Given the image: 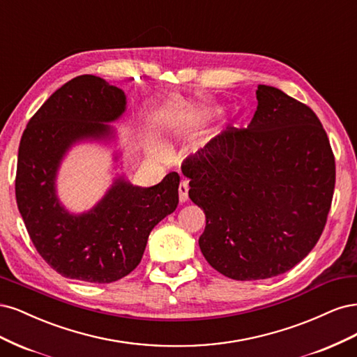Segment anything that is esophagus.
<instances>
[{
	"instance_id": "34e87169",
	"label": "esophagus",
	"mask_w": 357,
	"mask_h": 357,
	"mask_svg": "<svg viewBox=\"0 0 357 357\" xmlns=\"http://www.w3.org/2000/svg\"><path fill=\"white\" fill-rule=\"evenodd\" d=\"M188 199V182L182 181L179 183V203H185Z\"/></svg>"
}]
</instances>
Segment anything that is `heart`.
<instances>
[{
    "label": "heart",
    "mask_w": 357,
    "mask_h": 357,
    "mask_svg": "<svg viewBox=\"0 0 357 357\" xmlns=\"http://www.w3.org/2000/svg\"><path fill=\"white\" fill-rule=\"evenodd\" d=\"M209 144H211V137H204V139H202L197 145H195L194 151H195V153H200V151H203V149L208 148V146H209ZM153 151H154V153H157V154H160V153H162V148H160V145H154Z\"/></svg>",
    "instance_id": "obj_1"
}]
</instances>
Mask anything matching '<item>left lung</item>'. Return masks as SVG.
<instances>
[{
	"instance_id": "8db88e82",
	"label": "left lung",
	"mask_w": 357,
	"mask_h": 357,
	"mask_svg": "<svg viewBox=\"0 0 357 357\" xmlns=\"http://www.w3.org/2000/svg\"><path fill=\"white\" fill-rule=\"evenodd\" d=\"M257 99L248 129L228 128L182 169L206 215L202 254L234 280L274 278L303 261L335 187V158L316 114L266 84Z\"/></svg>"
}]
</instances>
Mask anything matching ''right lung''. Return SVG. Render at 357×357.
Returning <instances> with one entry per match:
<instances>
[{"instance_id": "obj_1", "label": "right lung", "mask_w": 357, "mask_h": 357, "mask_svg": "<svg viewBox=\"0 0 357 357\" xmlns=\"http://www.w3.org/2000/svg\"><path fill=\"white\" fill-rule=\"evenodd\" d=\"M124 91L96 75H79L57 89L22 135L16 172V202L38 254L63 278L111 283L141 262L151 229L176 209L179 175L153 187H137L124 175L93 208L74 213L57 195V174L78 144L117 141L109 123L123 117ZM119 163L121 153L114 151Z\"/></svg>"}]
</instances>
